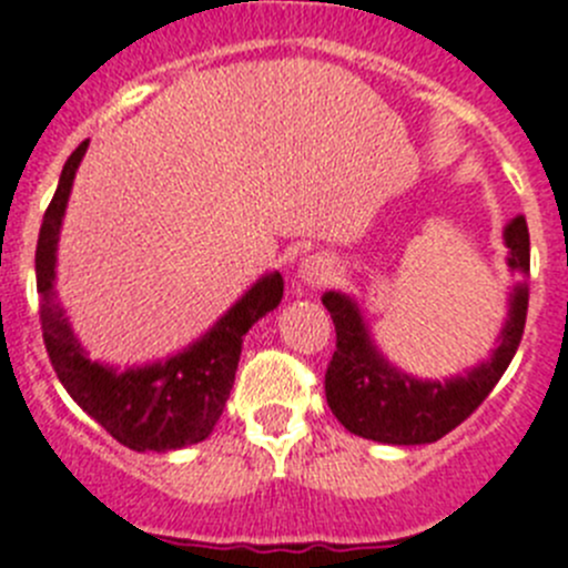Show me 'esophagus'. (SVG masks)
Returning <instances> with one entry per match:
<instances>
[{
    "label": "esophagus",
    "instance_id": "esophagus-1",
    "mask_svg": "<svg viewBox=\"0 0 568 568\" xmlns=\"http://www.w3.org/2000/svg\"><path fill=\"white\" fill-rule=\"evenodd\" d=\"M335 273V262H332L326 253H315V256H306L298 267V284L301 287H321Z\"/></svg>",
    "mask_w": 568,
    "mask_h": 568
}]
</instances>
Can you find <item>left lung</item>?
Masks as SVG:
<instances>
[{
    "label": "left lung",
    "mask_w": 568,
    "mask_h": 568,
    "mask_svg": "<svg viewBox=\"0 0 568 568\" xmlns=\"http://www.w3.org/2000/svg\"><path fill=\"white\" fill-rule=\"evenodd\" d=\"M507 267L521 275L509 295V312L498 346L487 363L445 379H416L394 368L374 346L361 310L348 295L324 293L335 324V355L326 368V403L337 423L363 439L386 445H428L462 425L507 372L521 343L529 304V231L524 216L504 227Z\"/></svg>",
    "instance_id": "obj_1"
}]
</instances>
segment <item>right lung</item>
<instances>
[{
    "label": "right lung",
    "mask_w": 568,
    "mask_h": 568,
    "mask_svg": "<svg viewBox=\"0 0 568 568\" xmlns=\"http://www.w3.org/2000/svg\"><path fill=\"white\" fill-rule=\"evenodd\" d=\"M87 145L90 140H83L64 163L36 244V290L41 295L39 318L47 355L67 394L121 445L140 454H165L196 445L207 439L213 425L220 423L236 379L242 337L258 318L281 304L284 278L281 273L262 275L200 341L165 361L123 372L90 361L55 295L61 220Z\"/></svg>",
    "instance_id": "1"
}]
</instances>
